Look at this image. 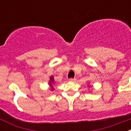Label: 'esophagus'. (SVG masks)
<instances>
[{"label": "esophagus", "instance_id": "esophagus-1", "mask_svg": "<svg viewBox=\"0 0 131 131\" xmlns=\"http://www.w3.org/2000/svg\"><path fill=\"white\" fill-rule=\"evenodd\" d=\"M69 81L71 82H75L76 81V79L75 78H70L69 79Z\"/></svg>", "mask_w": 131, "mask_h": 131}]
</instances>
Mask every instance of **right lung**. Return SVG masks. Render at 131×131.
I'll return each mask as SVG.
<instances>
[{"instance_id": "obj_1", "label": "right lung", "mask_w": 131, "mask_h": 131, "mask_svg": "<svg viewBox=\"0 0 131 131\" xmlns=\"http://www.w3.org/2000/svg\"><path fill=\"white\" fill-rule=\"evenodd\" d=\"M53 82H54V79H53L52 77H50V84L51 86H52V83ZM53 89H54V88L52 87V90H53Z\"/></svg>"}]
</instances>
